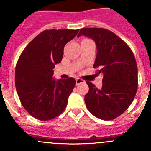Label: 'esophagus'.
Instances as JSON below:
<instances>
[{"label":"esophagus","instance_id":"1","mask_svg":"<svg viewBox=\"0 0 151 151\" xmlns=\"http://www.w3.org/2000/svg\"><path fill=\"white\" fill-rule=\"evenodd\" d=\"M83 82H85V81H84L83 79H82V78H76V85H80L81 83H83Z\"/></svg>","mask_w":151,"mask_h":151}]
</instances>
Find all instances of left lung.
I'll use <instances>...</instances> for the list:
<instances>
[{
  "instance_id": "left-lung-1",
  "label": "left lung",
  "mask_w": 151,
  "mask_h": 151,
  "mask_svg": "<svg viewBox=\"0 0 151 151\" xmlns=\"http://www.w3.org/2000/svg\"><path fill=\"white\" fill-rule=\"evenodd\" d=\"M82 35L92 38L97 46L94 68L102 73V88L86 82L89 91L85 96L88 111L103 120H112L127 110L138 89V66L129 45L116 34L102 28H84Z\"/></svg>"
}]
</instances>
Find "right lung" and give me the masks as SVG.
Wrapping results in <instances>:
<instances>
[{
	"label": "right lung",
	"mask_w": 151,
	"mask_h": 151,
	"mask_svg": "<svg viewBox=\"0 0 151 151\" xmlns=\"http://www.w3.org/2000/svg\"><path fill=\"white\" fill-rule=\"evenodd\" d=\"M79 29L43 31L25 47L15 69V85L20 102L34 118L47 121L66 107L76 85L73 78L55 81V64L61 62L63 48Z\"/></svg>",
	"instance_id": "right-lung-1"
}]
</instances>
